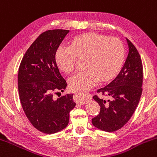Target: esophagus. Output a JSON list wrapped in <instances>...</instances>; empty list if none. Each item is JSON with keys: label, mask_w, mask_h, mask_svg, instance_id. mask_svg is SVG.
Returning <instances> with one entry per match:
<instances>
[{"label": "esophagus", "mask_w": 157, "mask_h": 157, "mask_svg": "<svg viewBox=\"0 0 157 157\" xmlns=\"http://www.w3.org/2000/svg\"><path fill=\"white\" fill-rule=\"evenodd\" d=\"M82 94H83V93H82V92H76V93L75 94V101H76V102L80 105L85 104V103L88 102V100L90 99V94H89V96H88V98H85L83 96H82Z\"/></svg>", "instance_id": "1"}]
</instances>
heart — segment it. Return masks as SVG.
I'll return each instance as SVG.
<instances>
[{
	"label": "heart",
	"instance_id": "b5f03b06",
	"mask_svg": "<svg viewBox=\"0 0 157 157\" xmlns=\"http://www.w3.org/2000/svg\"><path fill=\"white\" fill-rule=\"evenodd\" d=\"M125 47L116 38L97 33L75 37L71 45H61L56 51V60L66 73H72L78 56L87 57L86 70L69 79V86L75 90H87L100 81L113 78L120 71L125 60Z\"/></svg>",
	"mask_w": 157,
	"mask_h": 157
}]
</instances>
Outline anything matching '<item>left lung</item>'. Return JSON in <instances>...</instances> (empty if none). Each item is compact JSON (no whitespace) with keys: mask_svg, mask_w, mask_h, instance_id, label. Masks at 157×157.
I'll use <instances>...</instances> for the list:
<instances>
[{"mask_svg":"<svg viewBox=\"0 0 157 157\" xmlns=\"http://www.w3.org/2000/svg\"><path fill=\"white\" fill-rule=\"evenodd\" d=\"M128 54L123 67L106 86L98 90L109 100L94 95L101 106L100 113L92 119V124L101 130L113 132L128 122L136 109L142 94L143 66L138 50L128 38Z\"/></svg>","mask_w":157,"mask_h":157,"instance_id":"1","label":"left lung"}]
</instances>
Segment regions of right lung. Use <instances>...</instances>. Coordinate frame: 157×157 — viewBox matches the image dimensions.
Here are the masks:
<instances>
[{"instance_id": "1", "label": "right lung", "mask_w": 157, "mask_h": 157, "mask_svg": "<svg viewBox=\"0 0 157 157\" xmlns=\"http://www.w3.org/2000/svg\"><path fill=\"white\" fill-rule=\"evenodd\" d=\"M69 32L54 29L41 33L27 50L19 65L18 90L22 107L32 125L44 134L65 128L69 112L76 104L72 94L56 100L53 97L55 92L63 91L67 86L55 56Z\"/></svg>"}]
</instances>
